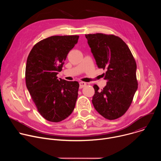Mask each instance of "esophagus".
<instances>
[{"mask_svg": "<svg viewBox=\"0 0 161 161\" xmlns=\"http://www.w3.org/2000/svg\"><path fill=\"white\" fill-rule=\"evenodd\" d=\"M86 85V83L85 82L81 81L80 83V88H82L85 87Z\"/></svg>", "mask_w": 161, "mask_h": 161, "instance_id": "obj_1", "label": "esophagus"}]
</instances>
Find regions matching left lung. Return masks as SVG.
<instances>
[{
	"instance_id": "obj_1",
	"label": "left lung",
	"mask_w": 161,
	"mask_h": 161,
	"mask_svg": "<svg viewBox=\"0 0 161 161\" xmlns=\"http://www.w3.org/2000/svg\"><path fill=\"white\" fill-rule=\"evenodd\" d=\"M96 64L106 69L103 89L94 85L92 104L108 120H115L130 107L137 88L136 63L126 43L119 37L102 33L85 34Z\"/></svg>"
}]
</instances>
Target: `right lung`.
Returning <instances> with one entry per match:
<instances>
[{
	"mask_svg": "<svg viewBox=\"0 0 161 161\" xmlns=\"http://www.w3.org/2000/svg\"><path fill=\"white\" fill-rule=\"evenodd\" d=\"M79 36H53L36 43L27 57L25 81L41 115L59 122L73 111L80 85L57 79L68 53L77 44Z\"/></svg>",
	"mask_w": 161,
	"mask_h": 161,
	"instance_id": "obj_1",
	"label": "right lung"
}]
</instances>
